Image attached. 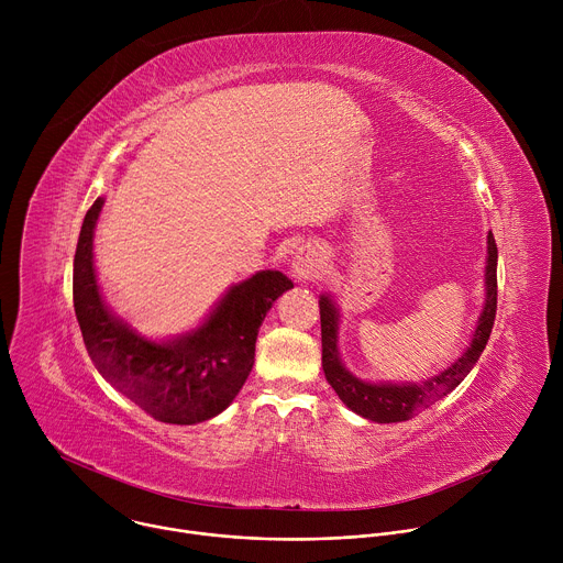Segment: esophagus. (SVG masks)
Here are the masks:
<instances>
[{"instance_id":"obj_1","label":"esophagus","mask_w":563,"mask_h":563,"mask_svg":"<svg viewBox=\"0 0 563 563\" xmlns=\"http://www.w3.org/2000/svg\"><path fill=\"white\" fill-rule=\"evenodd\" d=\"M291 274L296 280H318L325 274L323 254L313 247H302L291 261Z\"/></svg>"}]
</instances>
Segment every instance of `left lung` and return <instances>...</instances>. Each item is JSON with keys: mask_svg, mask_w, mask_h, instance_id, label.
I'll list each match as a JSON object with an SVG mask.
<instances>
[{"mask_svg": "<svg viewBox=\"0 0 563 563\" xmlns=\"http://www.w3.org/2000/svg\"><path fill=\"white\" fill-rule=\"evenodd\" d=\"M486 307L478 318V325L474 332V339L465 354L445 372L439 376L426 380V383H406V385H372L354 378L339 358L336 347V328L339 316L328 296H320V341H323V369L328 376V383L334 387L343 404L354 410L356 415L376 421V423H398L410 421L426 408H430L434 400L445 396L450 389H454L467 372L478 361L481 352L486 350L495 316H497V243L495 235L488 233V267H486Z\"/></svg>", "mask_w": 563, "mask_h": 563, "instance_id": "8db88e82", "label": "left lung"}]
</instances>
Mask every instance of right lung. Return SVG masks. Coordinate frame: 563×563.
<instances>
[{
	"label": "right lung",
	"mask_w": 563,
	"mask_h": 563,
	"mask_svg": "<svg viewBox=\"0 0 563 563\" xmlns=\"http://www.w3.org/2000/svg\"><path fill=\"white\" fill-rule=\"evenodd\" d=\"M104 200L85 216L73 261V305L98 372L163 423L194 426L220 415L245 385L256 336L272 302L294 287L280 272H258L229 289L207 323L178 341L148 343L104 307L93 272V229Z\"/></svg>",
	"instance_id": "1"
}]
</instances>
